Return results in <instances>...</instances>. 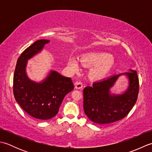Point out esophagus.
Wrapping results in <instances>:
<instances>
[{
  "instance_id": "esophagus-1",
  "label": "esophagus",
  "mask_w": 152,
  "mask_h": 152,
  "mask_svg": "<svg viewBox=\"0 0 152 152\" xmlns=\"http://www.w3.org/2000/svg\"><path fill=\"white\" fill-rule=\"evenodd\" d=\"M83 84L82 82H77L75 83V88L76 89H80L83 88Z\"/></svg>"
}]
</instances>
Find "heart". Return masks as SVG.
Listing matches in <instances>:
<instances>
[{"mask_svg":"<svg viewBox=\"0 0 152 152\" xmlns=\"http://www.w3.org/2000/svg\"><path fill=\"white\" fill-rule=\"evenodd\" d=\"M82 63L86 65H93L97 64L90 71V76L93 78H101L108 72L112 65V60L110 55L102 53H94L83 56ZM68 65L73 70H77L79 68L78 61L75 58H70Z\"/></svg>","mask_w":152,"mask_h":152,"instance_id":"heart-1","label":"heart"}]
</instances>
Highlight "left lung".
<instances>
[{
    "label": "left lung",
    "mask_w": 152,
    "mask_h": 152,
    "mask_svg": "<svg viewBox=\"0 0 152 152\" xmlns=\"http://www.w3.org/2000/svg\"><path fill=\"white\" fill-rule=\"evenodd\" d=\"M126 74L130 79V86L122 95L112 96L109 89L119 75ZM139 80L137 72H131L113 75L93 83L83 89V109L91 120L97 124H107L120 120L127 115L138 98Z\"/></svg>",
    "instance_id": "obj_1"
}]
</instances>
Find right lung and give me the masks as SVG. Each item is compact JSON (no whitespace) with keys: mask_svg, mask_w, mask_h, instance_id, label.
I'll return each mask as SVG.
<instances>
[{"mask_svg":"<svg viewBox=\"0 0 152 152\" xmlns=\"http://www.w3.org/2000/svg\"><path fill=\"white\" fill-rule=\"evenodd\" d=\"M48 40H38L19 57L14 74L13 92L16 102L32 117L41 120L53 118L64 96L74 89L70 78L51 71L45 81L36 83L27 78L25 67L27 60L39 52Z\"/></svg>","mask_w":152,"mask_h":152,"instance_id":"add662e5","label":"right lung"}]
</instances>
